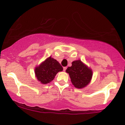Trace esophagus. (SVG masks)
Returning <instances> with one entry per match:
<instances>
[{
	"label": "esophagus",
	"mask_w": 125,
	"mask_h": 125,
	"mask_svg": "<svg viewBox=\"0 0 125 125\" xmlns=\"http://www.w3.org/2000/svg\"><path fill=\"white\" fill-rule=\"evenodd\" d=\"M66 69H67V67H63V71H66Z\"/></svg>",
	"instance_id": "1"
}]
</instances>
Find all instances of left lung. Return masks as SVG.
I'll use <instances>...</instances> for the list:
<instances>
[{"mask_svg":"<svg viewBox=\"0 0 125 125\" xmlns=\"http://www.w3.org/2000/svg\"><path fill=\"white\" fill-rule=\"evenodd\" d=\"M72 84L78 89L85 87L90 83L93 76L92 70L81 60L72 62V66L67 68Z\"/></svg>","mask_w":125,"mask_h":125,"instance_id":"left-lung-1","label":"left lung"}]
</instances>
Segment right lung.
I'll list each match as a JSON object with an SVG mask.
<instances>
[{"mask_svg": "<svg viewBox=\"0 0 125 125\" xmlns=\"http://www.w3.org/2000/svg\"><path fill=\"white\" fill-rule=\"evenodd\" d=\"M63 71L61 64L52 56L49 57L35 68V76L42 84H47L54 79L59 72Z\"/></svg>", "mask_w": 125, "mask_h": 125, "instance_id": "right-lung-1", "label": "right lung"}]
</instances>
